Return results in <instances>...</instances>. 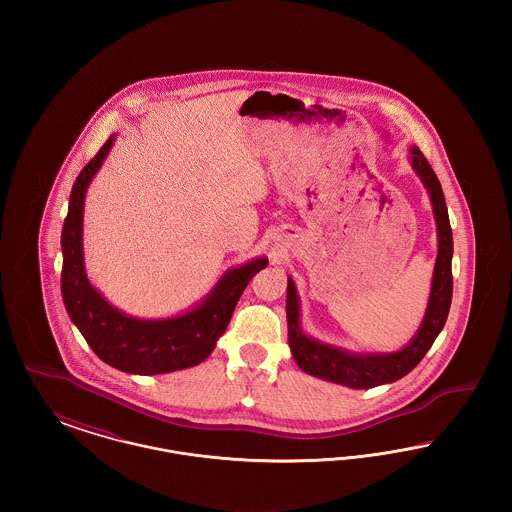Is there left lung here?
<instances>
[{"mask_svg": "<svg viewBox=\"0 0 512 512\" xmlns=\"http://www.w3.org/2000/svg\"><path fill=\"white\" fill-rule=\"evenodd\" d=\"M411 167L428 190L438 230V257L432 274V288L424 318L405 347L391 353H353L338 345L322 343L307 336L299 324L301 309L295 282L288 276L286 315H288V341L293 359L299 368L320 380H328L353 390H368L382 384H391L409 374L422 361L439 332L445 326L453 297V232L447 215V205L436 172L416 146H411Z\"/></svg>", "mask_w": 512, "mask_h": 512, "instance_id": "obj_1", "label": "left lung"}]
</instances>
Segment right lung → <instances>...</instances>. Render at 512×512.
Segmentation results:
<instances>
[{
	"label": "right lung",
	"mask_w": 512,
	"mask_h": 512,
	"mask_svg": "<svg viewBox=\"0 0 512 512\" xmlns=\"http://www.w3.org/2000/svg\"><path fill=\"white\" fill-rule=\"evenodd\" d=\"M113 144L115 134L80 171L71 192L69 213L61 232V293L65 309L99 359L117 370L153 376L199 365L213 353L245 286L261 268L267 267V257L226 270L217 286L194 309L176 317H130L113 307L90 284L82 245L86 192Z\"/></svg>",
	"instance_id": "add662e5"
}]
</instances>
